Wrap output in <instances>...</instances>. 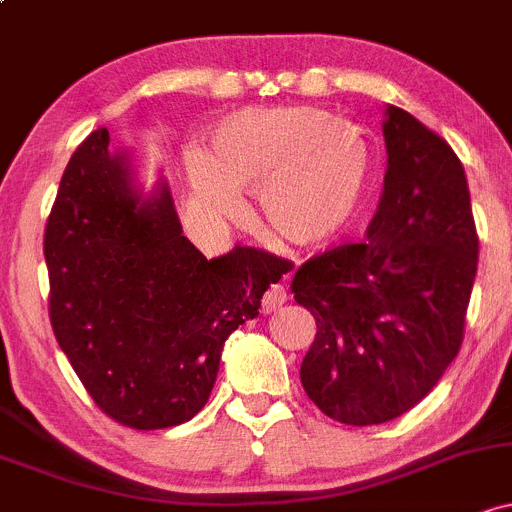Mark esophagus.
<instances>
[{
  "label": "esophagus",
  "mask_w": 512,
  "mask_h": 512,
  "mask_svg": "<svg viewBox=\"0 0 512 512\" xmlns=\"http://www.w3.org/2000/svg\"><path fill=\"white\" fill-rule=\"evenodd\" d=\"M285 280H290V276H285ZM288 300V290H285L283 283H276L271 285V288L266 290V295H263V302H261V310L266 312H276L283 302Z\"/></svg>",
  "instance_id": "1"
}]
</instances>
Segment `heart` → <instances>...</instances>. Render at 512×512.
Listing matches in <instances>:
<instances>
[{
	"label": "heart",
	"instance_id": "heart-1",
	"mask_svg": "<svg viewBox=\"0 0 512 512\" xmlns=\"http://www.w3.org/2000/svg\"><path fill=\"white\" fill-rule=\"evenodd\" d=\"M195 212L232 222L254 192L263 227L300 246L332 241L359 217L373 156L354 124L320 107H251L219 119L210 151L183 156Z\"/></svg>",
	"mask_w": 512,
	"mask_h": 512
}]
</instances>
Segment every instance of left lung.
Returning a JSON list of instances; mask_svg holds the SVG:
<instances>
[{"label": "left lung", "instance_id": "8db88e82", "mask_svg": "<svg viewBox=\"0 0 512 512\" xmlns=\"http://www.w3.org/2000/svg\"><path fill=\"white\" fill-rule=\"evenodd\" d=\"M383 141L386 178L366 241L310 258L293 278L295 302L317 322L302 388L354 427L395 420L437 386L459 354L478 263L452 146L393 104Z\"/></svg>", "mask_w": 512, "mask_h": 512}]
</instances>
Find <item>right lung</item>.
<instances>
[{
  "instance_id": "obj_1",
  "label": "right lung",
  "mask_w": 512,
  "mask_h": 512,
  "mask_svg": "<svg viewBox=\"0 0 512 512\" xmlns=\"http://www.w3.org/2000/svg\"><path fill=\"white\" fill-rule=\"evenodd\" d=\"M43 254L60 349L92 400L134 430L183 425L205 408L224 342L283 276L246 246L207 261L183 236L166 178L144 192L107 129L70 158Z\"/></svg>"
}]
</instances>
